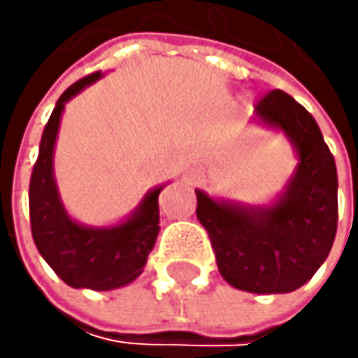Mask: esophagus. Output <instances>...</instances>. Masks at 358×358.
<instances>
[{
    "label": "esophagus",
    "mask_w": 358,
    "mask_h": 358,
    "mask_svg": "<svg viewBox=\"0 0 358 358\" xmlns=\"http://www.w3.org/2000/svg\"><path fill=\"white\" fill-rule=\"evenodd\" d=\"M201 176H203V171H201V167H199V165H193V167L187 171L189 182H199V180H201Z\"/></svg>",
    "instance_id": "obj_1"
}]
</instances>
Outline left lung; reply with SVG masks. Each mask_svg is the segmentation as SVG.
<instances>
[{
  "label": "left lung",
  "mask_w": 358,
  "mask_h": 358,
  "mask_svg": "<svg viewBox=\"0 0 358 358\" xmlns=\"http://www.w3.org/2000/svg\"><path fill=\"white\" fill-rule=\"evenodd\" d=\"M255 115L279 127L299 152L285 195L268 208H241L197 195V219L208 231L221 277L255 294L292 292L327 259L337 231V169L313 115L290 94L271 90Z\"/></svg>",
  "instance_id": "8db88e82"
}]
</instances>
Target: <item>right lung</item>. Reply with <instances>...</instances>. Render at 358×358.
<instances>
[{"label":"right lung","mask_w":358,"mask_h":358,"mask_svg":"<svg viewBox=\"0 0 358 358\" xmlns=\"http://www.w3.org/2000/svg\"><path fill=\"white\" fill-rule=\"evenodd\" d=\"M101 77L92 73L68 87L47 122L29 180V225L34 243L57 277L71 287L113 290L141 275L159 234V193H148L127 223L92 229L66 215L53 182V145L64 103Z\"/></svg>","instance_id":"add662e5"}]
</instances>
